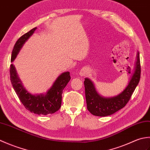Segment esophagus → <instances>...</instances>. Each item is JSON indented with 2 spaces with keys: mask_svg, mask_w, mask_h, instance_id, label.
I'll list each match as a JSON object with an SVG mask.
<instances>
[{
  "mask_svg": "<svg viewBox=\"0 0 150 150\" xmlns=\"http://www.w3.org/2000/svg\"><path fill=\"white\" fill-rule=\"evenodd\" d=\"M80 75L81 76H85L86 75V69H81V71L80 72Z\"/></svg>",
  "mask_w": 150,
  "mask_h": 150,
  "instance_id": "34e87169",
  "label": "esophagus"
}]
</instances>
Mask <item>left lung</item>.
<instances>
[{
	"instance_id": "left-lung-1",
	"label": "left lung",
	"mask_w": 150,
	"mask_h": 150,
	"mask_svg": "<svg viewBox=\"0 0 150 150\" xmlns=\"http://www.w3.org/2000/svg\"><path fill=\"white\" fill-rule=\"evenodd\" d=\"M141 69L139 53L137 52L135 71L128 85L122 93L111 98L101 97L95 90L93 82L90 79L86 78L84 82L88 110L93 115L106 117L123 108L128 103L139 84L141 78Z\"/></svg>"
}]
</instances>
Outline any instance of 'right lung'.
<instances>
[{"label": "right lung", "mask_w": 150, "mask_h": 150, "mask_svg": "<svg viewBox=\"0 0 150 150\" xmlns=\"http://www.w3.org/2000/svg\"><path fill=\"white\" fill-rule=\"evenodd\" d=\"M36 29L37 28H33L17 40L12 51L11 62L15 60L23 44L32 35ZM9 74L12 86L25 108L31 113L44 115L54 113L60 109L62 103V91L71 79L69 72L63 73L56 79L52 88L46 94L33 95L24 88L13 64L10 65Z\"/></svg>", "instance_id": "add662e5"}]
</instances>
